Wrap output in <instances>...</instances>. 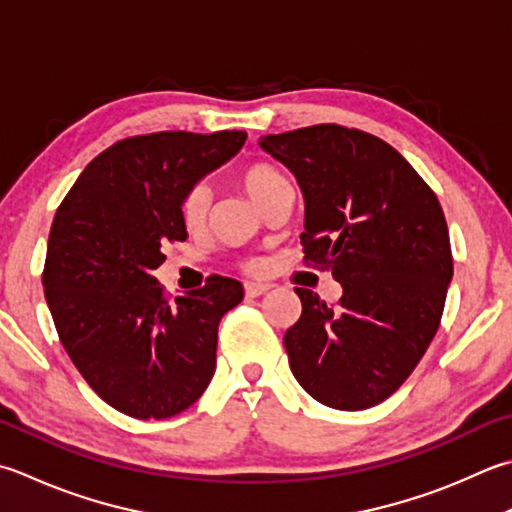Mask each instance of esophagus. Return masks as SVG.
I'll list each match as a JSON object with an SVG mask.
<instances>
[{
  "instance_id": "esophagus-1",
  "label": "esophagus",
  "mask_w": 512,
  "mask_h": 512,
  "mask_svg": "<svg viewBox=\"0 0 512 512\" xmlns=\"http://www.w3.org/2000/svg\"><path fill=\"white\" fill-rule=\"evenodd\" d=\"M270 288H273V286H270V284H259V282H246V286H244L248 297H262L264 293H268Z\"/></svg>"
}]
</instances>
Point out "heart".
<instances>
[{
	"label": "heart",
	"mask_w": 512,
	"mask_h": 512,
	"mask_svg": "<svg viewBox=\"0 0 512 512\" xmlns=\"http://www.w3.org/2000/svg\"><path fill=\"white\" fill-rule=\"evenodd\" d=\"M242 186L246 193L250 195L255 204H259L264 199L270 188L286 182V179L277 173L275 168H270L268 164H250L242 170ZM208 206H210V197L208 190L204 186H190L184 197H182V219L188 228H197L204 222L208 215Z\"/></svg>",
	"instance_id": "obj_1"
}]
</instances>
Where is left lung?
<instances>
[{"label": "left lung", "mask_w": 512, "mask_h": 512, "mask_svg": "<svg viewBox=\"0 0 512 512\" xmlns=\"http://www.w3.org/2000/svg\"><path fill=\"white\" fill-rule=\"evenodd\" d=\"M304 195V262L342 297L295 288L302 317L284 335L290 370L319 404L364 410L413 373L442 322L453 253L437 195L397 150L337 124L266 135Z\"/></svg>", "instance_id": "obj_1"}]
</instances>
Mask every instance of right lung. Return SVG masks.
<instances>
[{"mask_svg": "<svg viewBox=\"0 0 512 512\" xmlns=\"http://www.w3.org/2000/svg\"><path fill=\"white\" fill-rule=\"evenodd\" d=\"M244 130H164L106 148L77 177L50 226L44 293L57 335L88 386L137 419L193 406L217 362V326L244 299L237 279L168 299L153 270L188 237L182 197L233 157Z\"/></svg>", "mask_w": 512, "mask_h": 512, "instance_id": "add662e5", "label": "right lung"}]
</instances>
